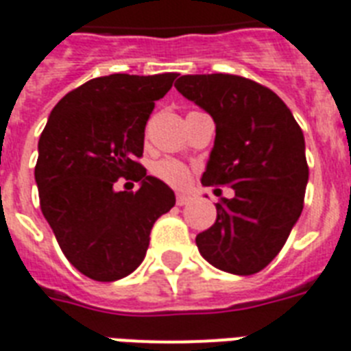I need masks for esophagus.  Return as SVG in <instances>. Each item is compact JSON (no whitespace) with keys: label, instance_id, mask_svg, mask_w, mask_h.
<instances>
[{"label":"esophagus","instance_id":"34e87169","mask_svg":"<svg viewBox=\"0 0 351 351\" xmlns=\"http://www.w3.org/2000/svg\"><path fill=\"white\" fill-rule=\"evenodd\" d=\"M190 201H192V197L186 194H178L176 195V203H178L179 206H183V205H189Z\"/></svg>","mask_w":351,"mask_h":351}]
</instances>
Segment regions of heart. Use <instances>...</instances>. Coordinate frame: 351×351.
<instances>
[{"label":"heart","mask_w":351,"mask_h":351,"mask_svg":"<svg viewBox=\"0 0 351 351\" xmlns=\"http://www.w3.org/2000/svg\"><path fill=\"white\" fill-rule=\"evenodd\" d=\"M152 173L156 176L157 179H161L170 186H184L189 183L190 172L189 168L184 167L183 162L176 161V159H161V161H156L152 165Z\"/></svg>","instance_id":"heart-1"}]
</instances>
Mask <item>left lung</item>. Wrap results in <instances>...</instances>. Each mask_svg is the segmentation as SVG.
Instances as JSON below:
<instances>
[{"label":"left lung","instance_id":"obj_1","mask_svg":"<svg viewBox=\"0 0 351 351\" xmlns=\"http://www.w3.org/2000/svg\"><path fill=\"white\" fill-rule=\"evenodd\" d=\"M176 89L216 124L201 183L234 190L216 203V221L195 236L197 249L225 273H258L278 254L302 213L309 178L302 130L278 95L249 78L183 75Z\"/></svg>","mask_w":351,"mask_h":351}]
</instances>
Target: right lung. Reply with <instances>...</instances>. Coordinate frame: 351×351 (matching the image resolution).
<instances>
[{
	"instance_id": "obj_1",
	"label": "right lung",
	"mask_w": 351,
	"mask_h": 351,
	"mask_svg": "<svg viewBox=\"0 0 351 351\" xmlns=\"http://www.w3.org/2000/svg\"><path fill=\"white\" fill-rule=\"evenodd\" d=\"M176 73L99 77L67 93L49 115L38 143L34 179L43 218L73 267L97 282H115L141 265L156 219L176 194L148 176L145 126ZM119 177L137 193H117Z\"/></svg>"
}]
</instances>
